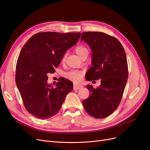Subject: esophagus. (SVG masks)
<instances>
[{"mask_svg": "<svg viewBox=\"0 0 150 150\" xmlns=\"http://www.w3.org/2000/svg\"><path fill=\"white\" fill-rule=\"evenodd\" d=\"M83 87V86L81 85V84H74L73 88H74V90H78L81 88H82Z\"/></svg>", "mask_w": 150, "mask_h": 150, "instance_id": "1", "label": "esophagus"}]
</instances>
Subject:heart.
Returning <instances> with one entry per match:
<instances>
[{
    "instance_id": "heart-1",
    "label": "heart",
    "mask_w": 150,
    "mask_h": 150,
    "mask_svg": "<svg viewBox=\"0 0 150 150\" xmlns=\"http://www.w3.org/2000/svg\"><path fill=\"white\" fill-rule=\"evenodd\" d=\"M74 51L81 58H83L85 56H88L89 53L88 48L83 46H77L75 48ZM65 58H66V56L64 55L62 57V61H64ZM65 76L69 79L73 81L76 83H78V82H79V81L82 79L83 77V72L81 71L74 70V71H71L67 72V73L65 74Z\"/></svg>"
}]
</instances>
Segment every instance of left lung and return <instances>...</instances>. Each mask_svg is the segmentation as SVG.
<instances>
[{
  "mask_svg": "<svg viewBox=\"0 0 150 150\" xmlns=\"http://www.w3.org/2000/svg\"><path fill=\"white\" fill-rule=\"evenodd\" d=\"M82 40L93 52L92 67L86 72V79H101V85L97 88L87 86L90 94L83 104L90 116L104 118L118 107L124 93L128 78L126 53L118 40L101 32H84Z\"/></svg>",
  "mask_w": 150,
  "mask_h": 150,
  "instance_id": "obj_1",
  "label": "left lung"
}]
</instances>
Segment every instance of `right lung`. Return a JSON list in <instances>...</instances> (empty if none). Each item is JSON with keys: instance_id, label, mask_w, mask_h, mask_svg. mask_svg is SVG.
I'll return each instance as SVG.
<instances>
[{"instance_id": "obj_1", "label": "right lung", "mask_w": 150, "mask_h": 150, "mask_svg": "<svg viewBox=\"0 0 150 150\" xmlns=\"http://www.w3.org/2000/svg\"><path fill=\"white\" fill-rule=\"evenodd\" d=\"M80 33L42 32L34 34L22 48L16 64V83L24 105L30 114L45 120L59 111L73 83L63 78L56 87L48 84L66 51L75 45Z\"/></svg>"}]
</instances>
